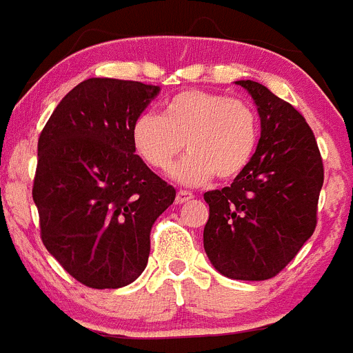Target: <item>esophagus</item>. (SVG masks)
Returning <instances> with one entry per match:
<instances>
[{
	"mask_svg": "<svg viewBox=\"0 0 353 353\" xmlns=\"http://www.w3.org/2000/svg\"><path fill=\"white\" fill-rule=\"evenodd\" d=\"M193 199V193L192 192H186V190H179L176 195V202L177 203H184L188 202V200H192Z\"/></svg>",
	"mask_w": 353,
	"mask_h": 353,
	"instance_id": "34e87169",
	"label": "esophagus"
}]
</instances>
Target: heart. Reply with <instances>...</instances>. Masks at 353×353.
<instances>
[{
  "label": "heart",
  "instance_id": "heart-1",
  "mask_svg": "<svg viewBox=\"0 0 353 353\" xmlns=\"http://www.w3.org/2000/svg\"><path fill=\"white\" fill-rule=\"evenodd\" d=\"M259 141V118L242 99L205 90H183L163 104L161 114L143 113L132 125V144L154 170H167L190 153L172 176L188 186L230 181L247 169Z\"/></svg>",
  "mask_w": 353,
  "mask_h": 353
}]
</instances>
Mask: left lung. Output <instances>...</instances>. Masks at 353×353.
<instances>
[{
    "mask_svg": "<svg viewBox=\"0 0 353 353\" xmlns=\"http://www.w3.org/2000/svg\"><path fill=\"white\" fill-rule=\"evenodd\" d=\"M254 99L261 137L232 186L203 195L209 219L203 247L214 268L235 281L279 275L317 226L324 163L314 132L298 110L265 85L240 80Z\"/></svg>",
    "mask_w": 353,
    "mask_h": 353,
    "instance_id": "1",
    "label": "left lung"
}]
</instances>
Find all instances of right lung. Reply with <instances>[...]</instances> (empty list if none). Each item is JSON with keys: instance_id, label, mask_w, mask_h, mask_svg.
Listing matches in <instances>:
<instances>
[{"instance_id": "1", "label": "right lung", "mask_w": 353, "mask_h": 353, "mask_svg": "<svg viewBox=\"0 0 353 353\" xmlns=\"http://www.w3.org/2000/svg\"><path fill=\"white\" fill-rule=\"evenodd\" d=\"M160 88L88 78L38 139L32 200L47 251L78 282L118 289L144 272L150 233L176 190L136 154L132 125Z\"/></svg>"}]
</instances>
